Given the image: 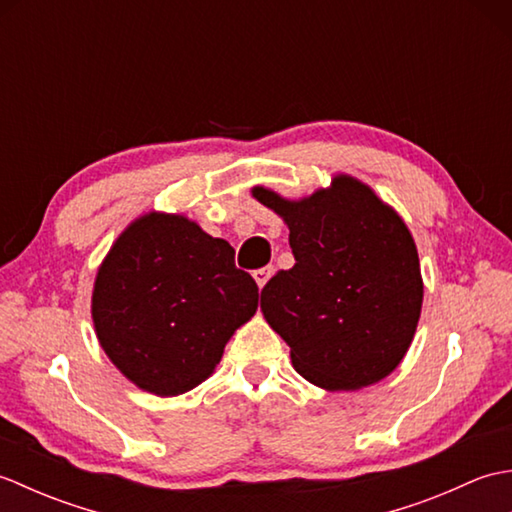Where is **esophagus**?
<instances>
[{"instance_id": "esophagus-1", "label": "esophagus", "mask_w": 512, "mask_h": 512, "mask_svg": "<svg viewBox=\"0 0 512 512\" xmlns=\"http://www.w3.org/2000/svg\"><path fill=\"white\" fill-rule=\"evenodd\" d=\"M273 273H275V268L273 266H266V268H259V270H255L253 273V277H255V281H257V286L259 288H264L266 286V281L273 277Z\"/></svg>"}]
</instances>
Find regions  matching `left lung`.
I'll use <instances>...</instances> for the list:
<instances>
[{"instance_id": "8db88e82", "label": "left lung", "mask_w": 512, "mask_h": 512, "mask_svg": "<svg viewBox=\"0 0 512 512\" xmlns=\"http://www.w3.org/2000/svg\"><path fill=\"white\" fill-rule=\"evenodd\" d=\"M253 195L290 228L295 266L264 286L262 312L297 372L330 391L389 376L422 308L418 250L400 215L350 176L297 202L264 187Z\"/></svg>"}]
</instances>
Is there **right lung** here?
<instances>
[{"mask_svg":"<svg viewBox=\"0 0 512 512\" xmlns=\"http://www.w3.org/2000/svg\"><path fill=\"white\" fill-rule=\"evenodd\" d=\"M257 299L255 279L235 268L231 244L184 215L147 213L103 259L92 319L123 376L156 396H178L213 374Z\"/></svg>","mask_w":512,"mask_h":512,"instance_id":"right-lung-1","label":"right lung"}]
</instances>
